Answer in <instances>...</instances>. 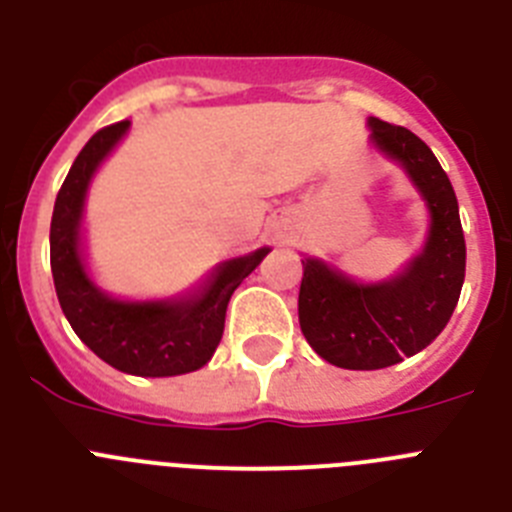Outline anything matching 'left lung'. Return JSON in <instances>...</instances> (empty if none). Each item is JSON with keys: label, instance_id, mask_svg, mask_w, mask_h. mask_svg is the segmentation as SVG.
I'll use <instances>...</instances> for the list:
<instances>
[{"label": "left lung", "instance_id": "obj_1", "mask_svg": "<svg viewBox=\"0 0 512 512\" xmlns=\"http://www.w3.org/2000/svg\"><path fill=\"white\" fill-rule=\"evenodd\" d=\"M372 140L405 166L431 207L423 253L400 277L356 284L323 261H302L300 328L315 354L341 369H384L423 351L446 328L459 302L467 243L459 202L438 158L415 133L369 117Z\"/></svg>", "mask_w": 512, "mask_h": 512}]
</instances>
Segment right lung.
<instances>
[{
  "label": "right lung",
  "mask_w": 512,
  "mask_h": 512,
  "mask_svg": "<svg viewBox=\"0 0 512 512\" xmlns=\"http://www.w3.org/2000/svg\"><path fill=\"white\" fill-rule=\"evenodd\" d=\"M130 122L97 130L61 184L51 220V271L61 310L76 336L110 366L135 377H174L205 366L223 338L225 310L238 284L269 248L215 271L205 292L182 302H117L89 282L79 256V220L89 179Z\"/></svg>",
  "instance_id": "obj_1"
}]
</instances>
